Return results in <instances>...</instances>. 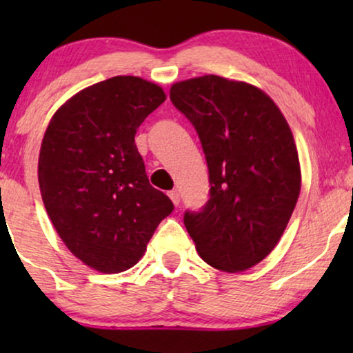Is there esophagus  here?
I'll use <instances>...</instances> for the list:
<instances>
[{"instance_id": "esophagus-1", "label": "esophagus", "mask_w": 353, "mask_h": 353, "mask_svg": "<svg viewBox=\"0 0 353 353\" xmlns=\"http://www.w3.org/2000/svg\"><path fill=\"white\" fill-rule=\"evenodd\" d=\"M168 197H170L172 202H173V204H175V205L180 204V192H178L176 190L168 191Z\"/></svg>"}]
</instances>
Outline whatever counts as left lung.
<instances>
[{"label":"left lung","mask_w":353,"mask_h":353,"mask_svg":"<svg viewBox=\"0 0 353 353\" xmlns=\"http://www.w3.org/2000/svg\"><path fill=\"white\" fill-rule=\"evenodd\" d=\"M170 99L199 134L209 167V201L185 212L204 262L244 272L267 257L286 230L301 192L291 128L257 86L204 75L172 85Z\"/></svg>","instance_id":"left-lung-1"}]
</instances>
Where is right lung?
<instances>
[{
  "label": "right lung",
  "mask_w": 353,
  "mask_h": 353,
  "mask_svg": "<svg viewBox=\"0 0 353 353\" xmlns=\"http://www.w3.org/2000/svg\"><path fill=\"white\" fill-rule=\"evenodd\" d=\"M165 101L161 86L119 75L81 90L52 115L38 183L67 249L101 273L132 268L173 204L149 185L134 134Z\"/></svg>",
  "instance_id": "1"
}]
</instances>
